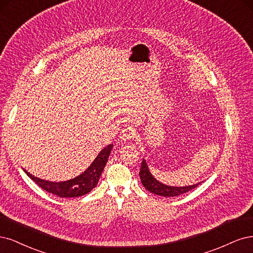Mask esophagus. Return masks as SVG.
<instances>
[{"mask_svg": "<svg viewBox=\"0 0 253 253\" xmlns=\"http://www.w3.org/2000/svg\"><path fill=\"white\" fill-rule=\"evenodd\" d=\"M133 136H134V131H133V129L131 127L124 128L121 131V133H120L121 140L124 141V142L130 141V140H131V138H133Z\"/></svg>", "mask_w": 253, "mask_h": 253, "instance_id": "obj_1", "label": "esophagus"}]
</instances>
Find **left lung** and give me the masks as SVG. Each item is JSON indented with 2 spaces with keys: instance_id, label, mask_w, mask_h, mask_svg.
I'll list each match as a JSON object with an SVG mask.
<instances>
[{
  "instance_id": "left-lung-1",
  "label": "left lung",
  "mask_w": 253,
  "mask_h": 253,
  "mask_svg": "<svg viewBox=\"0 0 253 253\" xmlns=\"http://www.w3.org/2000/svg\"><path fill=\"white\" fill-rule=\"evenodd\" d=\"M140 177L143 186L148 191L153 194L161 195V197H177L183 193L188 192L192 190L195 187H198L201 183L190 185V186H183V187H174V186H168L159 182L156 177H154L150 170L148 168L146 160L143 159L141 170H140Z\"/></svg>"
}]
</instances>
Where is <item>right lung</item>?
I'll return each mask as SVG.
<instances>
[{
    "label": "right lung",
    "mask_w": 253,
    "mask_h": 253,
    "mask_svg": "<svg viewBox=\"0 0 253 253\" xmlns=\"http://www.w3.org/2000/svg\"><path fill=\"white\" fill-rule=\"evenodd\" d=\"M113 145L110 144L107 147H105L103 150L100 151L97 157L91 163L83 173L76 176L75 178H71L68 181L64 182H50L45 181L42 178H39L35 175L30 174L29 172L24 169L25 173L31 178L32 181L36 182L41 188H43L47 192H50L55 194L56 197L60 198H78L81 195H84L88 192H90L94 187L99 183L100 176L103 172V169L108 161L109 154Z\"/></svg>",
    "instance_id": "obj_1"
}]
</instances>
